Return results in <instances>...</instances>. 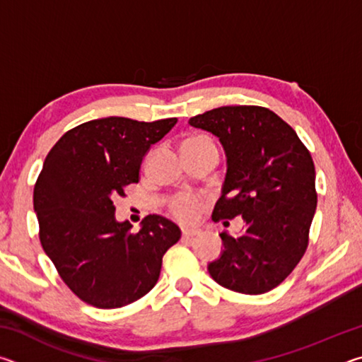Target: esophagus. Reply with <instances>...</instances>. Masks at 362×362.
Masks as SVG:
<instances>
[{"mask_svg": "<svg viewBox=\"0 0 362 362\" xmlns=\"http://www.w3.org/2000/svg\"><path fill=\"white\" fill-rule=\"evenodd\" d=\"M182 235L187 238L196 236V235H199V228H182Z\"/></svg>", "mask_w": 362, "mask_h": 362, "instance_id": "obj_1", "label": "esophagus"}]
</instances>
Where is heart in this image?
Returning <instances> with one entry per match:
<instances>
[{"label":"heart","instance_id":"heart-1","mask_svg":"<svg viewBox=\"0 0 362 362\" xmlns=\"http://www.w3.org/2000/svg\"><path fill=\"white\" fill-rule=\"evenodd\" d=\"M199 140H207L204 137L194 136V137H188L185 142H199ZM170 209H173L174 216L179 217L180 220H185V222H189V220H194L199 214V201L198 198H194L192 194H179L170 201Z\"/></svg>","mask_w":362,"mask_h":362}]
</instances>
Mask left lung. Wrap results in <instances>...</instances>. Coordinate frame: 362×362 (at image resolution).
I'll return each mask as SVG.
<instances>
[{
	"mask_svg": "<svg viewBox=\"0 0 362 362\" xmlns=\"http://www.w3.org/2000/svg\"><path fill=\"white\" fill-rule=\"evenodd\" d=\"M188 124L214 134L225 150V182L212 218L244 220L240 236L220 233L223 250L207 265L209 274L249 296L274 289L308 246L317 203L310 151L286 121L263 107H218Z\"/></svg>",
	"mask_w": 362,
	"mask_h": 362,
	"instance_id": "obj_1",
	"label": "left lung"
}]
</instances>
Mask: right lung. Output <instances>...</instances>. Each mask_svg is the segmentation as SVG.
Listing matches in <instances>:
<instances>
[{
  "label": "right lung",
  "instance_id": "1",
  "mask_svg": "<svg viewBox=\"0 0 362 362\" xmlns=\"http://www.w3.org/2000/svg\"><path fill=\"white\" fill-rule=\"evenodd\" d=\"M175 122L93 119L47 153L33 192L40 241L83 302L108 310L144 297L158 283L163 255L180 240L179 226L156 214L131 233L127 220H116L113 204L139 182L144 156Z\"/></svg>",
  "mask_w": 362,
  "mask_h": 362
}]
</instances>
